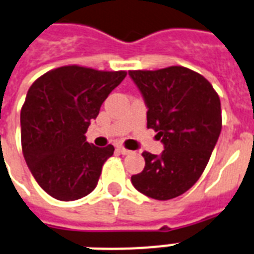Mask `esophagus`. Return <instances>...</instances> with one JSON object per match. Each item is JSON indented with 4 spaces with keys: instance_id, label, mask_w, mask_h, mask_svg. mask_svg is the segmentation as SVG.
Listing matches in <instances>:
<instances>
[{
    "instance_id": "34e87169",
    "label": "esophagus",
    "mask_w": 254,
    "mask_h": 254,
    "mask_svg": "<svg viewBox=\"0 0 254 254\" xmlns=\"http://www.w3.org/2000/svg\"><path fill=\"white\" fill-rule=\"evenodd\" d=\"M117 150H119L121 154H129V153H130V150H129V149L124 148V146H121V145H120V146H117Z\"/></svg>"
}]
</instances>
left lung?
I'll use <instances>...</instances> for the list:
<instances>
[{
    "mask_svg": "<svg viewBox=\"0 0 254 254\" xmlns=\"http://www.w3.org/2000/svg\"><path fill=\"white\" fill-rule=\"evenodd\" d=\"M129 75L148 106V127L164 144L161 156L142 153L145 168L131 184L154 200L181 196L201 177L221 133L220 97L205 77L184 66Z\"/></svg>",
    "mask_w": 254,
    "mask_h": 254,
    "instance_id": "obj_1",
    "label": "left lung"
}]
</instances>
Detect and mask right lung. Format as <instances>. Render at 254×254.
Segmentation results:
<instances>
[{
	"instance_id": "1",
	"label": "right lung",
	"mask_w": 254,
	"mask_h": 254,
	"mask_svg": "<svg viewBox=\"0 0 254 254\" xmlns=\"http://www.w3.org/2000/svg\"><path fill=\"white\" fill-rule=\"evenodd\" d=\"M125 77V70L67 65L46 71L29 89L21 109L22 153L38 185L56 200H78L97 187L114 148L89 144L85 133Z\"/></svg>"
}]
</instances>
